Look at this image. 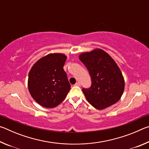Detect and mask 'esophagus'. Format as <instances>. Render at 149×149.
Segmentation results:
<instances>
[{"instance_id":"esophagus-1","label":"esophagus","mask_w":149,"mask_h":149,"mask_svg":"<svg viewBox=\"0 0 149 149\" xmlns=\"http://www.w3.org/2000/svg\"><path fill=\"white\" fill-rule=\"evenodd\" d=\"M75 86H80V84L79 82H77L76 84H75Z\"/></svg>"}]
</instances>
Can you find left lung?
Returning a JSON list of instances; mask_svg holds the SVG:
<instances>
[{"label":"left lung","instance_id":"1","mask_svg":"<svg viewBox=\"0 0 149 149\" xmlns=\"http://www.w3.org/2000/svg\"><path fill=\"white\" fill-rule=\"evenodd\" d=\"M89 72L92 84L83 89L87 101L98 110L116 103L124 91L125 81L120 69L112 58L99 49L84 52L79 56Z\"/></svg>","mask_w":149,"mask_h":149}]
</instances>
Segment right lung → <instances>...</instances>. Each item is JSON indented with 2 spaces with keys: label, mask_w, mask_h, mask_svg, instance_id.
Wrapping results in <instances>:
<instances>
[{
  "label": "right lung",
  "mask_w": 149,
  "mask_h": 149,
  "mask_svg": "<svg viewBox=\"0 0 149 149\" xmlns=\"http://www.w3.org/2000/svg\"><path fill=\"white\" fill-rule=\"evenodd\" d=\"M66 56L51 53L35 63L28 76V89L35 101L45 108L60 104L70 91V84L64 70Z\"/></svg>",
  "instance_id": "right-lung-1"
}]
</instances>
